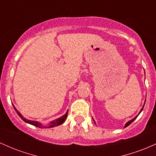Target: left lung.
<instances>
[{
  "instance_id": "obj_1",
  "label": "left lung",
  "mask_w": 156,
  "mask_h": 156,
  "mask_svg": "<svg viewBox=\"0 0 156 156\" xmlns=\"http://www.w3.org/2000/svg\"><path fill=\"white\" fill-rule=\"evenodd\" d=\"M143 108H144V106H143V107H142V108H141V111H140V112H139V114H140V113L141 112V111H142V109H143ZM138 117V116H136V117L135 118H133V119H131V120H130L129 122H127V123H126V124H125V128H126V127H128V125H129L130 124H131V123H132V122H133L134 120H135V119H136V117Z\"/></svg>"
}]
</instances>
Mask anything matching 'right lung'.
Returning a JSON list of instances; mask_svg holds the SVG:
<instances>
[{
    "label": "right lung",
    "instance_id": "right-lung-1",
    "mask_svg": "<svg viewBox=\"0 0 156 156\" xmlns=\"http://www.w3.org/2000/svg\"><path fill=\"white\" fill-rule=\"evenodd\" d=\"M13 107H14V108H15V110L16 111V112H17V114L19 115V117H20L21 119H22L23 121L26 122H27V123H28V124H31V125H34V126L37 127V128H44L43 125L41 124L40 122H37V121H31V120H29V119H26V118H25V117H23V116L21 115L20 113V112H18V111H17V109L15 108V107L14 106V105H13ZM67 114H68V112H67V113H66V114H64V115L62 116V117H61L60 118H58V119H55V120L52 121L50 123L49 128H53V127L58 126V125H62V123H63L65 121L66 118L67 117ZM45 128H46V127H45Z\"/></svg>",
    "mask_w": 156,
    "mask_h": 156
}]
</instances>
